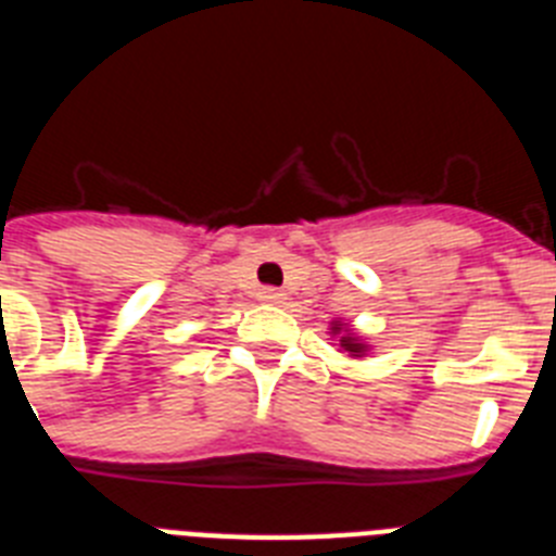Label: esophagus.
I'll use <instances>...</instances> for the list:
<instances>
[{"instance_id":"34e87169","label":"esophagus","mask_w":556,"mask_h":556,"mask_svg":"<svg viewBox=\"0 0 556 556\" xmlns=\"http://www.w3.org/2000/svg\"><path fill=\"white\" fill-rule=\"evenodd\" d=\"M261 301H267V303H281V301H283V292H281V289H275V287L261 289Z\"/></svg>"}]
</instances>
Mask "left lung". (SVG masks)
Returning a JSON list of instances; mask_svg holds the SVG:
<instances>
[{
  "mask_svg": "<svg viewBox=\"0 0 556 556\" xmlns=\"http://www.w3.org/2000/svg\"><path fill=\"white\" fill-rule=\"evenodd\" d=\"M337 331H340V326H334V334H337ZM340 349H345V351H349V354L359 357V354H363V351H365V345L359 343L357 337L345 334V337H340Z\"/></svg>",
  "mask_w": 556,
  "mask_h": 556,
  "instance_id": "1",
  "label": "left lung"
}]
</instances>
